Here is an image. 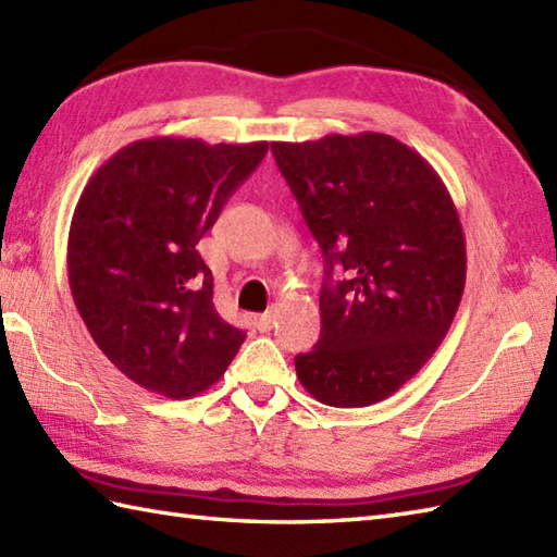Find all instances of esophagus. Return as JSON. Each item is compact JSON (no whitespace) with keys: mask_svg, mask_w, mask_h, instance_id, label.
<instances>
[{"mask_svg":"<svg viewBox=\"0 0 557 557\" xmlns=\"http://www.w3.org/2000/svg\"><path fill=\"white\" fill-rule=\"evenodd\" d=\"M272 325H275V313H272V311L256 315V327L260 330V333H270Z\"/></svg>","mask_w":557,"mask_h":557,"instance_id":"1","label":"esophagus"}]
</instances>
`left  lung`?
<instances>
[{"label":"left lung","mask_w":557,"mask_h":557,"mask_svg":"<svg viewBox=\"0 0 557 557\" xmlns=\"http://www.w3.org/2000/svg\"><path fill=\"white\" fill-rule=\"evenodd\" d=\"M270 148L325 260L321 339L294 359L299 381L327 407L375 405L453 325L467 280L457 208L431 164L393 136Z\"/></svg>","instance_id":"obj_1"}]
</instances>
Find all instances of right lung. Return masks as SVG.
I'll return each instance as SVG.
<instances>
[{"mask_svg": "<svg viewBox=\"0 0 557 557\" xmlns=\"http://www.w3.org/2000/svg\"><path fill=\"white\" fill-rule=\"evenodd\" d=\"M265 152L268 140L144 138L83 188L69 230V287L104 357L150 393L196 397L246 339L212 304V272L196 244Z\"/></svg>", "mask_w": 557, "mask_h": 557, "instance_id": "1", "label": "right lung"}]
</instances>
